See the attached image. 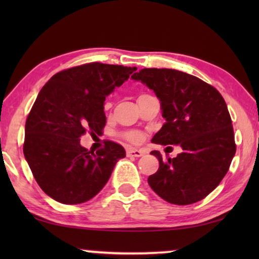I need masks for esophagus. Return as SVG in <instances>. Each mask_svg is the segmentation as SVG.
Here are the masks:
<instances>
[{"mask_svg":"<svg viewBox=\"0 0 259 259\" xmlns=\"http://www.w3.org/2000/svg\"><path fill=\"white\" fill-rule=\"evenodd\" d=\"M144 153L143 150H138V148H128L126 152L127 157H141Z\"/></svg>","mask_w":259,"mask_h":259,"instance_id":"esophagus-1","label":"esophagus"}]
</instances>
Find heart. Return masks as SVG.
<instances>
[{
  "label": "heart",
  "instance_id": "1",
  "mask_svg": "<svg viewBox=\"0 0 259 259\" xmlns=\"http://www.w3.org/2000/svg\"><path fill=\"white\" fill-rule=\"evenodd\" d=\"M123 138H125L126 140L131 141V143H139L141 140V136L138 132H127V133H123Z\"/></svg>",
  "mask_w": 259,
  "mask_h": 259
}]
</instances>
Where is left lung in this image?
<instances>
[{
    "label": "left lung",
    "instance_id": "1",
    "mask_svg": "<svg viewBox=\"0 0 259 259\" xmlns=\"http://www.w3.org/2000/svg\"><path fill=\"white\" fill-rule=\"evenodd\" d=\"M132 77L146 83L161 102L166 121L152 141L183 148L173 159L151 152L159 160L158 171L147 179L152 190L176 205L204 199L228 173L236 153L224 98L199 77L176 69L144 68Z\"/></svg>",
    "mask_w": 259,
    "mask_h": 259
}]
</instances>
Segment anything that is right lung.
Masks as SVG:
<instances>
[{
	"instance_id": "obj_1",
	"label": "right lung",
	"mask_w": 259,
	"mask_h": 259,
	"mask_svg": "<svg viewBox=\"0 0 259 259\" xmlns=\"http://www.w3.org/2000/svg\"><path fill=\"white\" fill-rule=\"evenodd\" d=\"M137 67L90 62L56 73L42 87L26 120L23 154L42 191L62 204H81L100 192L125 148L112 140L95 153L80 145L101 134L106 97Z\"/></svg>"
}]
</instances>
